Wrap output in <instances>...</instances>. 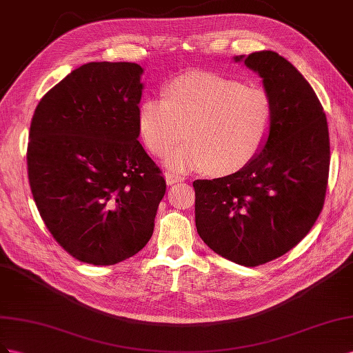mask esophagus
I'll return each mask as SVG.
<instances>
[{"mask_svg": "<svg viewBox=\"0 0 353 353\" xmlns=\"http://www.w3.org/2000/svg\"><path fill=\"white\" fill-rule=\"evenodd\" d=\"M185 177L179 176L176 173H171V171H165V182L167 185H174V183H179V182H183Z\"/></svg>", "mask_w": 353, "mask_h": 353, "instance_id": "34e87169", "label": "esophagus"}]
</instances>
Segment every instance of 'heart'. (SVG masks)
<instances>
[{
    "mask_svg": "<svg viewBox=\"0 0 353 353\" xmlns=\"http://www.w3.org/2000/svg\"><path fill=\"white\" fill-rule=\"evenodd\" d=\"M275 118L274 99L265 88L211 72L171 79L164 97H148L137 109L139 133L150 152L165 157L186 134L189 142L167 165L176 171L207 168L213 176L253 163L274 133Z\"/></svg>",
    "mask_w": 353,
    "mask_h": 353,
    "instance_id": "obj_1",
    "label": "heart"
}]
</instances>
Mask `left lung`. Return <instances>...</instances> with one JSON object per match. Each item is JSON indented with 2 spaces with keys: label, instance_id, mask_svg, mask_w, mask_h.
Wrapping results in <instances>:
<instances>
[{
  "label": "left lung",
  "instance_id": "obj_1",
  "mask_svg": "<svg viewBox=\"0 0 353 353\" xmlns=\"http://www.w3.org/2000/svg\"><path fill=\"white\" fill-rule=\"evenodd\" d=\"M244 63L274 99V133L245 168L195 180V223L214 253L254 268L288 253L315 225L327 192L330 136L324 108L287 59L259 52Z\"/></svg>",
  "mask_w": 353,
  "mask_h": 353
}]
</instances>
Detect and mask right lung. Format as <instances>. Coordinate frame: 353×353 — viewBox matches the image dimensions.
<instances>
[{
	"mask_svg": "<svg viewBox=\"0 0 353 353\" xmlns=\"http://www.w3.org/2000/svg\"><path fill=\"white\" fill-rule=\"evenodd\" d=\"M143 69L90 62L39 100L28 177L44 225L66 253L109 266L137 254L154 232L163 171L137 140Z\"/></svg>",
	"mask_w": 353,
	"mask_h": 353,
	"instance_id": "add662e5",
	"label": "right lung"
}]
</instances>
